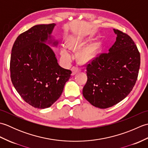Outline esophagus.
<instances>
[{"mask_svg": "<svg viewBox=\"0 0 148 148\" xmlns=\"http://www.w3.org/2000/svg\"><path fill=\"white\" fill-rule=\"evenodd\" d=\"M81 70V67H79V66H73L72 68V75H75L77 73V72H80Z\"/></svg>", "mask_w": 148, "mask_h": 148, "instance_id": "34e87169", "label": "esophagus"}]
</instances>
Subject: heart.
I'll return each instance as SVG.
<instances>
[{"label":"heart","instance_id":"1","mask_svg":"<svg viewBox=\"0 0 148 148\" xmlns=\"http://www.w3.org/2000/svg\"><path fill=\"white\" fill-rule=\"evenodd\" d=\"M69 49H76L82 46V41L80 37H71L69 39ZM63 58L65 61L69 62L71 59V55L67 49L63 48L62 50ZM96 54V48L94 46H89L84 49L82 52V57L84 60H90Z\"/></svg>","mask_w":148,"mask_h":148}]
</instances>
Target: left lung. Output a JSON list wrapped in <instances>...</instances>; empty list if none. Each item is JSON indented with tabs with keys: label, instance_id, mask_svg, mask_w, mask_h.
<instances>
[{
	"label": "left lung",
	"instance_id": "8db88e82",
	"mask_svg": "<svg viewBox=\"0 0 148 148\" xmlns=\"http://www.w3.org/2000/svg\"><path fill=\"white\" fill-rule=\"evenodd\" d=\"M116 40L108 53L97 54L84 64L87 81L83 95L91 104L106 109L117 104L132 90L140 64V53L131 37L114 29Z\"/></svg>",
	"mask_w": 148,
	"mask_h": 148
}]
</instances>
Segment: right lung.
Here are the masks:
<instances>
[{
    "label": "right lung",
    "instance_id": "add662e5",
    "mask_svg": "<svg viewBox=\"0 0 148 148\" xmlns=\"http://www.w3.org/2000/svg\"><path fill=\"white\" fill-rule=\"evenodd\" d=\"M55 23L37 25L19 36L12 46L11 79L19 95L34 108H49L61 96L71 71L61 67L45 43Z\"/></svg>",
    "mask_w": 148,
    "mask_h": 148
}]
</instances>
